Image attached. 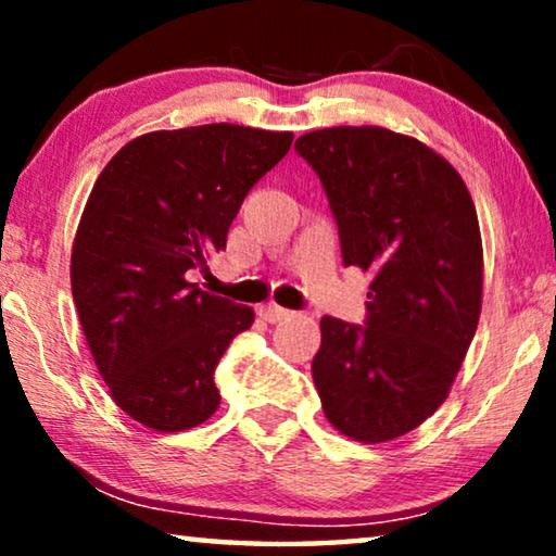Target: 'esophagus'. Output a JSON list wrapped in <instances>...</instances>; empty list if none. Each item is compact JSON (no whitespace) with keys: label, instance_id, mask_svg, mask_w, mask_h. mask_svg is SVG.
<instances>
[{"label":"esophagus","instance_id":"1","mask_svg":"<svg viewBox=\"0 0 556 556\" xmlns=\"http://www.w3.org/2000/svg\"><path fill=\"white\" fill-rule=\"evenodd\" d=\"M257 314H261L263 321L268 324H278V321H286V318H291V311L280 308L278 303H265V306L257 308Z\"/></svg>","mask_w":556,"mask_h":556}]
</instances>
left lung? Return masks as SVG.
Instances as JSON below:
<instances>
[{
    "mask_svg": "<svg viewBox=\"0 0 556 556\" xmlns=\"http://www.w3.org/2000/svg\"><path fill=\"white\" fill-rule=\"evenodd\" d=\"M337 217L341 257L369 273L367 326L321 318L311 371L326 420L375 445L407 435L443 405L483 301L476 204L453 164L382 126L303 134Z\"/></svg>",
    "mask_w": 556,
    "mask_h": 556,
    "instance_id": "1",
    "label": "left lung"
}]
</instances>
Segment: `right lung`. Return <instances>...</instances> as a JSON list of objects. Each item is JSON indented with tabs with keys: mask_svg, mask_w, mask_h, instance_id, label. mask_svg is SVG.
Returning <instances> with one entry per match:
<instances>
[{
	"mask_svg": "<svg viewBox=\"0 0 556 556\" xmlns=\"http://www.w3.org/2000/svg\"><path fill=\"white\" fill-rule=\"evenodd\" d=\"M291 141L235 124L151 131L98 174L73 240V301L111 400L143 428L181 432L219 407L215 369L255 314L187 273L225 250L242 200Z\"/></svg>",
	"mask_w": 556,
	"mask_h": 556,
	"instance_id": "right-lung-1",
	"label": "right lung"
}]
</instances>
